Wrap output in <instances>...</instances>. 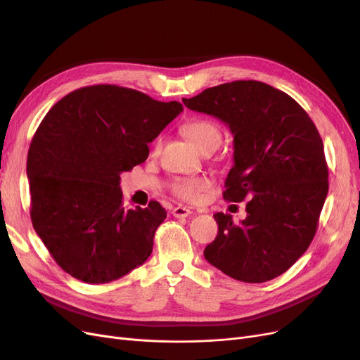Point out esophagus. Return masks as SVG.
<instances>
[{"label": "esophagus", "mask_w": 360, "mask_h": 360, "mask_svg": "<svg viewBox=\"0 0 360 360\" xmlns=\"http://www.w3.org/2000/svg\"><path fill=\"white\" fill-rule=\"evenodd\" d=\"M191 209L189 207H183V205H177L172 209V216L179 217V219H183V217H188L191 214Z\"/></svg>", "instance_id": "obj_1"}]
</instances>
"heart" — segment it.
<instances>
[{"instance_id":"1","label":"heart","mask_w":360,"mask_h":360,"mask_svg":"<svg viewBox=\"0 0 360 360\" xmlns=\"http://www.w3.org/2000/svg\"><path fill=\"white\" fill-rule=\"evenodd\" d=\"M183 132L201 151L216 150L222 141V130L209 118H193L183 124ZM162 146V139L155 141L153 151L158 153ZM212 181L207 177H174L169 183V191L183 201L195 202L202 198V195L210 189Z\"/></svg>"}]
</instances>
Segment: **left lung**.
I'll list each match as a JSON object with an SVG mask.
<instances>
[{"label": "left lung", "mask_w": 360, "mask_h": 360, "mask_svg": "<svg viewBox=\"0 0 360 360\" xmlns=\"http://www.w3.org/2000/svg\"><path fill=\"white\" fill-rule=\"evenodd\" d=\"M214 115L234 135V165L224 198L246 202V219L216 213L217 236L204 249L212 266L259 284L304 254L328 197V163L317 127L287 93L259 81H233L183 99Z\"/></svg>", "instance_id": "1"}]
</instances>
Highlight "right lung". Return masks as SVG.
<instances>
[{
  "label": "right lung",
  "instance_id": "1",
  "mask_svg": "<svg viewBox=\"0 0 360 360\" xmlns=\"http://www.w3.org/2000/svg\"><path fill=\"white\" fill-rule=\"evenodd\" d=\"M183 111L179 102L111 84L64 96L30 144V216L56 263L105 284L141 266L167 212L158 201L126 209L120 174L148 158V143Z\"/></svg>",
  "mask_w": 360,
  "mask_h": 360
}]
</instances>
